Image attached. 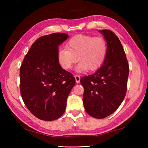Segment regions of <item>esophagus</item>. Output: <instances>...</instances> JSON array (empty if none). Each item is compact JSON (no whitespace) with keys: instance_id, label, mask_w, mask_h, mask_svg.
<instances>
[{"instance_id":"obj_1","label":"esophagus","mask_w":148,"mask_h":148,"mask_svg":"<svg viewBox=\"0 0 148 148\" xmlns=\"http://www.w3.org/2000/svg\"><path fill=\"white\" fill-rule=\"evenodd\" d=\"M74 77H75V79H76V83L77 84L79 83V82H80V77H79V76H78V75H75Z\"/></svg>"}]
</instances>
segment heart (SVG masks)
<instances>
[{
  "label": "heart",
  "instance_id": "1",
  "mask_svg": "<svg viewBox=\"0 0 148 148\" xmlns=\"http://www.w3.org/2000/svg\"><path fill=\"white\" fill-rule=\"evenodd\" d=\"M108 46L101 37L78 34L69 40L66 48H60L57 52V60L64 70L69 71L77 61V72L89 70L95 71L101 68L106 59Z\"/></svg>",
  "mask_w": 148,
  "mask_h": 148
}]
</instances>
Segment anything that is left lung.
<instances>
[{
	"mask_svg": "<svg viewBox=\"0 0 148 148\" xmlns=\"http://www.w3.org/2000/svg\"><path fill=\"white\" fill-rule=\"evenodd\" d=\"M108 46L102 66L80 82L84 88L83 103L89 116L102 119L113 114L123 101L129 68L126 55L118 37L110 30L99 31Z\"/></svg>",
	"mask_w": 148,
	"mask_h": 148,
	"instance_id": "1",
	"label": "left lung"
}]
</instances>
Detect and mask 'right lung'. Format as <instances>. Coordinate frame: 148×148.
<instances>
[{
	"mask_svg": "<svg viewBox=\"0 0 148 148\" xmlns=\"http://www.w3.org/2000/svg\"><path fill=\"white\" fill-rule=\"evenodd\" d=\"M69 38L53 33L35 41L20 68V91L25 106L34 116L53 121L64 114L66 100L76 80L57 60L59 46Z\"/></svg>",
	"mask_w": 148,
	"mask_h": 148,
	"instance_id": "obj_1",
	"label": "right lung"
}]
</instances>
